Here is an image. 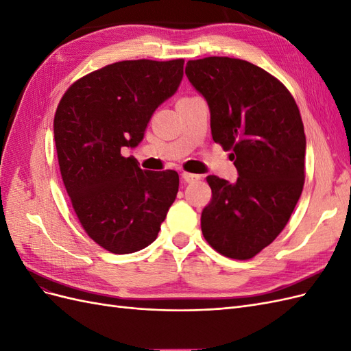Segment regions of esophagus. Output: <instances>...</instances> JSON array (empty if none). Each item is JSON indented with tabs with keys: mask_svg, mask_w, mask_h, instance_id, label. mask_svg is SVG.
<instances>
[{
	"mask_svg": "<svg viewBox=\"0 0 351 351\" xmlns=\"http://www.w3.org/2000/svg\"><path fill=\"white\" fill-rule=\"evenodd\" d=\"M182 177H183L186 183H193V182H197V180H200V176L192 174V173H183Z\"/></svg>",
	"mask_w": 351,
	"mask_h": 351,
	"instance_id": "34e87169",
	"label": "esophagus"
}]
</instances>
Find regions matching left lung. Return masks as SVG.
Here are the masks:
<instances>
[{
	"label": "left lung",
	"mask_w": 351,
	"mask_h": 351,
	"mask_svg": "<svg viewBox=\"0 0 351 351\" xmlns=\"http://www.w3.org/2000/svg\"><path fill=\"white\" fill-rule=\"evenodd\" d=\"M186 76L209 105L212 139L230 151L239 178L208 176L205 240L231 259H250L277 239L304 184L306 136L291 93L272 74L230 57L190 60Z\"/></svg>",
	"instance_id": "left-lung-1"
}]
</instances>
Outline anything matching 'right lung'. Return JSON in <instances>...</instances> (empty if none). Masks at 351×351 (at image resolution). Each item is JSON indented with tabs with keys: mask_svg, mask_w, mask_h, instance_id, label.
<instances>
[{
	"mask_svg": "<svg viewBox=\"0 0 351 351\" xmlns=\"http://www.w3.org/2000/svg\"><path fill=\"white\" fill-rule=\"evenodd\" d=\"M183 64V58L114 62L74 82L57 107L62 182L83 230L111 253L149 246L176 200V171H143L121 149L142 142L154 111L178 89Z\"/></svg>",
	"mask_w": 351,
	"mask_h": 351,
	"instance_id": "right-lung-1",
	"label": "right lung"
}]
</instances>
